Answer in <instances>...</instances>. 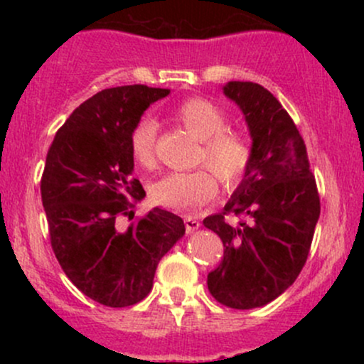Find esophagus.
<instances>
[{"mask_svg":"<svg viewBox=\"0 0 364 364\" xmlns=\"http://www.w3.org/2000/svg\"><path fill=\"white\" fill-rule=\"evenodd\" d=\"M185 228H186V232H193V231H196V229L200 228V223L198 220L195 219V217H191V215H185Z\"/></svg>","mask_w":364,"mask_h":364,"instance_id":"1","label":"esophagus"}]
</instances>
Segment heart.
Wrapping results in <instances>:
<instances>
[{
  "mask_svg": "<svg viewBox=\"0 0 364 364\" xmlns=\"http://www.w3.org/2000/svg\"><path fill=\"white\" fill-rule=\"evenodd\" d=\"M174 119L200 140L198 162L205 164L225 186L240 183L252 164V141L241 129L225 127V112L203 97H188L174 107ZM157 121L141 118L129 135V152L144 168L156 164ZM208 168V169H209ZM206 168L186 173H168L150 186L159 205L173 210H198L217 193V179Z\"/></svg>",
  "mask_w": 364,
  "mask_h": 364,
  "instance_id": "1",
  "label": "heart"
}]
</instances>
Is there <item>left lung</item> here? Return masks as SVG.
<instances>
[{"label":"left lung","instance_id":"8db88e82","mask_svg":"<svg viewBox=\"0 0 364 364\" xmlns=\"http://www.w3.org/2000/svg\"><path fill=\"white\" fill-rule=\"evenodd\" d=\"M224 94L243 111L253 157L224 210L203 219L224 245L207 286L224 306L252 310L274 301L303 270L320 196L306 145L281 102L253 82L225 83Z\"/></svg>","mask_w":364,"mask_h":364}]
</instances>
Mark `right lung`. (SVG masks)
I'll list each match as a JSON object with an SVG mask.
<instances>
[{
    "label": "right lung",
    "instance_id": "1",
    "mask_svg": "<svg viewBox=\"0 0 364 364\" xmlns=\"http://www.w3.org/2000/svg\"><path fill=\"white\" fill-rule=\"evenodd\" d=\"M168 94L147 85L97 92L72 112L48 150L41 196L53 252L66 277L104 306L141 301L161 258L185 235L181 217L159 207L124 232L116 228L145 196L132 178V129Z\"/></svg>",
    "mask_w": 364,
    "mask_h": 364
}]
</instances>
